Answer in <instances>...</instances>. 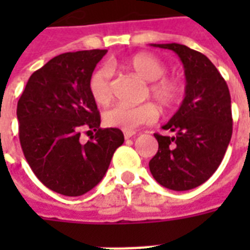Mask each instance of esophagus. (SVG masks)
Listing matches in <instances>:
<instances>
[{
    "instance_id": "esophagus-1",
    "label": "esophagus",
    "mask_w": 250,
    "mask_h": 250,
    "mask_svg": "<svg viewBox=\"0 0 250 250\" xmlns=\"http://www.w3.org/2000/svg\"><path fill=\"white\" fill-rule=\"evenodd\" d=\"M134 135H135V131H125V139H130V138H132Z\"/></svg>"
}]
</instances>
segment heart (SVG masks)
I'll return each mask as SVG.
<instances>
[{
    "label": "heart",
    "mask_w": 250,
    "mask_h": 250,
    "mask_svg": "<svg viewBox=\"0 0 250 250\" xmlns=\"http://www.w3.org/2000/svg\"><path fill=\"white\" fill-rule=\"evenodd\" d=\"M123 65L136 76L150 82V95L161 107L171 108L181 100V84L173 77L165 76L167 73V65L158 56L152 53H138L130 57ZM89 92L93 100L100 105L109 103L112 98V85L108 65L99 66L93 72L89 79ZM158 114V108L152 103H143L141 105L116 104L104 112L103 120L108 127L132 131L139 125L157 120Z\"/></svg>",
    "instance_id": "obj_1"
}]
</instances>
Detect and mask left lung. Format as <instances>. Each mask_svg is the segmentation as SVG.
<instances>
[{"label": "left lung", "mask_w": 250, "mask_h": 250, "mask_svg": "<svg viewBox=\"0 0 250 250\" xmlns=\"http://www.w3.org/2000/svg\"><path fill=\"white\" fill-rule=\"evenodd\" d=\"M174 51L184 62L186 89L181 107L163 130L154 134L158 152L148 166L158 184L175 191L202 185L224 159L233 131L230 93L218 69L201 52L181 44H152Z\"/></svg>", "instance_id": "8db88e82"}]
</instances>
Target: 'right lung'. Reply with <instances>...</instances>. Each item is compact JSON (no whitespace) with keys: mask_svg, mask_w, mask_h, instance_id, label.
<instances>
[{"mask_svg":"<svg viewBox=\"0 0 250 250\" xmlns=\"http://www.w3.org/2000/svg\"><path fill=\"white\" fill-rule=\"evenodd\" d=\"M105 49L68 52L32 73L17 103L21 148L32 171L62 195H83L103 179L115 150L123 145L119 128H100V114L89 79ZM83 128L95 131L80 143Z\"/></svg>","mask_w":250,"mask_h":250,"instance_id":"obj_1","label":"right lung"}]
</instances>
